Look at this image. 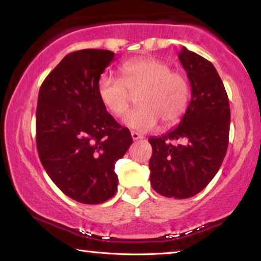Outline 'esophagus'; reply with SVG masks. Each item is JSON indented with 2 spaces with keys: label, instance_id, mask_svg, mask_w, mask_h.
I'll list each match as a JSON object with an SVG mask.
<instances>
[{
  "label": "esophagus",
  "instance_id": "1",
  "mask_svg": "<svg viewBox=\"0 0 261 261\" xmlns=\"http://www.w3.org/2000/svg\"><path fill=\"white\" fill-rule=\"evenodd\" d=\"M130 134H132V138H133L134 141H136V140H141V139H143V136H142L141 134L136 133V132H132Z\"/></svg>",
  "mask_w": 261,
  "mask_h": 261
}]
</instances>
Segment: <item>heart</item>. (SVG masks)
Here are the masks:
<instances>
[{"label": "heart", "mask_w": 261, "mask_h": 261, "mask_svg": "<svg viewBox=\"0 0 261 261\" xmlns=\"http://www.w3.org/2000/svg\"><path fill=\"white\" fill-rule=\"evenodd\" d=\"M120 79L100 77L97 91L102 105L115 117H123L129 108L130 93L139 107L125 119L126 125L138 132L178 122L186 113L190 98L189 83L182 72L171 70L169 64L158 58L140 57L127 61L119 69Z\"/></svg>", "instance_id": "obj_1"}]
</instances>
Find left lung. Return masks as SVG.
I'll return each mask as SVG.
<instances>
[{
	"label": "left lung",
	"instance_id": "8db88e82",
	"mask_svg": "<svg viewBox=\"0 0 261 261\" xmlns=\"http://www.w3.org/2000/svg\"><path fill=\"white\" fill-rule=\"evenodd\" d=\"M191 86V100L179 125L150 138V184L158 194L177 199L202 191L225 158L230 105L218 72L207 59L183 47L178 55Z\"/></svg>",
	"mask_w": 261,
	"mask_h": 261
}]
</instances>
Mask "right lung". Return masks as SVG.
Segmentation results:
<instances>
[{"mask_svg": "<svg viewBox=\"0 0 261 261\" xmlns=\"http://www.w3.org/2000/svg\"><path fill=\"white\" fill-rule=\"evenodd\" d=\"M114 52H71L44 80L36 111L39 160L56 186L70 198L99 204L118 189L115 162L133 142L115 121L97 91Z\"/></svg>", "mask_w": 261, "mask_h": 261, "instance_id": "add662e5", "label": "right lung"}]
</instances>
